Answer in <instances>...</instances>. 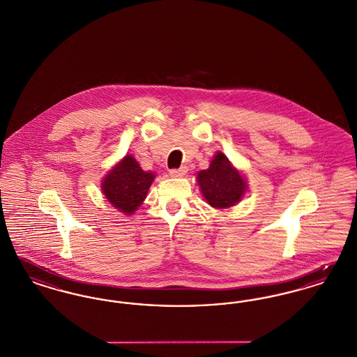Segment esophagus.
Here are the masks:
<instances>
[{"instance_id": "obj_1", "label": "esophagus", "mask_w": 357, "mask_h": 357, "mask_svg": "<svg viewBox=\"0 0 357 357\" xmlns=\"http://www.w3.org/2000/svg\"><path fill=\"white\" fill-rule=\"evenodd\" d=\"M186 167H181V169H174V170H170V175L172 178H181V176H185V175H186Z\"/></svg>"}]
</instances>
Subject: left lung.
<instances>
[{"label":"left lung","mask_w":357,"mask_h":357,"mask_svg":"<svg viewBox=\"0 0 357 357\" xmlns=\"http://www.w3.org/2000/svg\"><path fill=\"white\" fill-rule=\"evenodd\" d=\"M197 183L204 201L218 210L236 206L249 191L242 171L238 170L222 151L213 156L208 169L198 171Z\"/></svg>","instance_id":"8db88e82"}]
</instances>
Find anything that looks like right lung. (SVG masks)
I'll use <instances>...</instances> for the list:
<instances>
[{
    "label": "right lung",
    "instance_id": "add662e5",
    "mask_svg": "<svg viewBox=\"0 0 357 357\" xmlns=\"http://www.w3.org/2000/svg\"><path fill=\"white\" fill-rule=\"evenodd\" d=\"M155 176V172L143 170L135 158L127 153L102 178V194L118 211L132 215L144 202Z\"/></svg>",
    "mask_w": 357,
    "mask_h": 357
}]
</instances>
